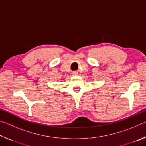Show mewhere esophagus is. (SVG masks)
<instances>
[{
    "instance_id": "esophagus-1",
    "label": "esophagus",
    "mask_w": 146,
    "mask_h": 146,
    "mask_svg": "<svg viewBox=\"0 0 146 146\" xmlns=\"http://www.w3.org/2000/svg\"><path fill=\"white\" fill-rule=\"evenodd\" d=\"M73 75H78V72H76V71H74L73 73Z\"/></svg>"
}]
</instances>
